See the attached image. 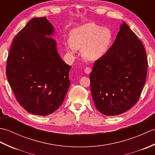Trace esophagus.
<instances>
[{"label": "esophagus", "mask_w": 155, "mask_h": 155, "mask_svg": "<svg viewBox=\"0 0 155 155\" xmlns=\"http://www.w3.org/2000/svg\"><path fill=\"white\" fill-rule=\"evenodd\" d=\"M91 72V68L90 67H86L84 68V72L86 74H90Z\"/></svg>", "instance_id": "esophagus-1"}]
</instances>
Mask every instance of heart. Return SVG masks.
Returning <instances> with one entry per match:
<instances>
[{
  "label": "heart",
  "mask_w": 155,
  "mask_h": 155,
  "mask_svg": "<svg viewBox=\"0 0 155 155\" xmlns=\"http://www.w3.org/2000/svg\"><path fill=\"white\" fill-rule=\"evenodd\" d=\"M112 40L113 35L109 28H101L94 23H88L71 32L67 49L72 54H74L77 49H82L84 58L94 61L107 53Z\"/></svg>",
  "instance_id": "1"
}]
</instances>
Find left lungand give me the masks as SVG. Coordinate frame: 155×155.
<instances>
[{"label":"left lung","instance_id":"left-lung-1","mask_svg":"<svg viewBox=\"0 0 155 155\" xmlns=\"http://www.w3.org/2000/svg\"><path fill=\"white\" fill-rule=\"evenodd\" d=\"M145 49L125 22L103 57L95 61L90 74L95 107L108 116L129 110L139 99L147 72Z\"/></svg>","mask_w":155,"mask_h":155}]
</instances>
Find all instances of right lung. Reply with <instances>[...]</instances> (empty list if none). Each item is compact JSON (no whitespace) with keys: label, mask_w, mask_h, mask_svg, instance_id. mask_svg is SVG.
Instances as JSON below:
<instances>
[{"label":"right lung","mask_w":155,"mask_h":155,"mask_svg":"<svg viewBox=\"0 0 155 155\" xmlns=\"http://www.w3.org/2000/svg\"><path fill=\"white\" fill-rule=\"evenodd\" d=\"M54 27L46 16L33 18L13 39L6 74L18 103L28 113L47 116L63 103L70 86L71 66L50 37Z\"/></svg>","instance_id":"add662e5"}]
</instances>
